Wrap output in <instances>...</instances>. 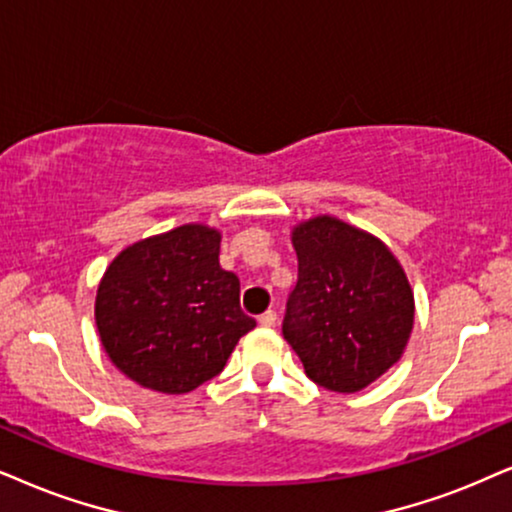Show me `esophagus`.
<instances>
[{
	"label": "esophagus",
	"instance_id": "obj_1",
	"mask_svg": "<svg viewBox=\"0 0 512 512\" xmlns=\"http://www.w3.org/2000/svg\"><path fill=\"white\" fill-rule=\"evenodd\" d=\"M257 321H260V326H264V328L276 326V312L274 309H267V312H264Z\"/></svg>",
	"mask_w": 512,
	"mask_h": 512
}]
</instances>
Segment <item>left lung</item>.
Listing matches in <instances>:
<instances>
[{
    "instance_id": "obj_1",
    "label": "left lung",
    "mask_w": 512,
    "mask_h": 512,
    "mask_svg": "<svg viewBox=\"0 0 512 512\" xmlns=\"http://www.w3.org/2000/svg\"><path fill=\"white\" fill-rule=\"evenodd\" d=\"M297 286L283 338L304 373L331 392L354 394L397 364L416 302L406 271L378 236L333 215L293 226Z\"/></svg>"
}]
</instances>
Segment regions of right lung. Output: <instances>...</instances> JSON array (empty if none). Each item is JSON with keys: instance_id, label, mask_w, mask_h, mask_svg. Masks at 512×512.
Here are the masks:
<instances>
[{"instance_id": "obj_1", "label": "right lung", "mask_w": 512, "mask_h": 512, "mask_svg": "<svg viewBox=\"0 0 512 512\" xmlns=\"http://www.w3.org/2000/svg\"><path fill=\"white\" fill-rule=\"evenodd\" d=\"M222 234L184 224L127 245L96 290L94 319L113 366L146 390L186 394L222 373L255 328L241 283L219 267Z\"/></svg>"}]
</instances>
